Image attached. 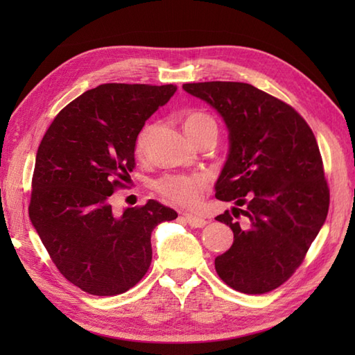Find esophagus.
Wrapping results in <instances>:
<instances>
[{
    "mask_svg": "<svg viewBox=\"0 0 355 355\" xmlns=\"http://www.w3.org/2000/svg\"><path fill=\"white\" fill-rule=\"evenodd\" d=\"M184 220L187 221V224L191 225V227H205V225L207 224V220L206 218H201V216H197V215H189L186 214L184 215Z\"/></svg>",
    "mask_w": 355,
    "mask_h": 355,
    "instance_id": "obj_1",
    "label": "esophagus"
}]
</instances>
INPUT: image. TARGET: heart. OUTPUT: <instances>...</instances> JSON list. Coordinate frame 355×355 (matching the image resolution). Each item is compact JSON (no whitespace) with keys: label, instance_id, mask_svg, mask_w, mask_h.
I'll return each mask as SVG.
<instances>
[{"label":"heart","instance_id":"heart-1","mask_svg":"<svg viewBox=\"0 0 355 355\" xmlns=\"http://www.w3.org/2000/svg\"><path fill=\"white\" fill-rule=\"evenodd\" d=\"M184 131L189 135L191 140L197 141L200 137L206 134H216V123L212 116L206 112L195 111L187 114L184 122ZM153 126H145L140 131L137 137V150L141 153L145 149L149 140ZM157 191L169 202L180 207H195L200 202L202 193L207 189V180L205 177H193V175H166L160 178L155 184Z\"/></svg>","mask_w":355,"mask_h":355}]
</instances>
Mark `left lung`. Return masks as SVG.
Masks as SVG:
<instances>
[{
	"mask_svg": "<svg viewBox=\"0 0 355 355\" xmlns=\"http://www.w3.org/2000/svg\"><path fill=\"white\" fill-rule=\"evenodd\" d=\"M183 89L216 110L229 131V154L215 197L233 201L215 220L233 244L215 268L233 290L277 288L302 263L325 224L329 189L311 128L290 105L244 82H198Z\"/></svg>",
	"mask_w": 355,
	"mask_h": 355,
	"instance_id": "obj_1",
	"label": "left lung"
}]
</instances>
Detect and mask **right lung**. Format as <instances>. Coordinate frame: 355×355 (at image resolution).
Instances as JSON below:
<instances>
[{"label": "right lung", "instance_id": "add662e5", "mask_svg": "<svg viewBox=\"0 0 355 355\" xmlns=\"http://www.w3.org/2000/svg\"><path fill=\"white\" fill-rule=\"evenodd\" d=\"M177 85L103 84L59 112L37 148L28 216L58 270L96 296L146 275L150 233L178 216L149 200L114 215L110 197L131 180L137 135Z\"/></svg>", "mask_w": 355, "mask_h": 355}]
</instances>
